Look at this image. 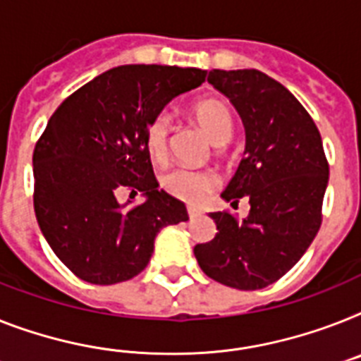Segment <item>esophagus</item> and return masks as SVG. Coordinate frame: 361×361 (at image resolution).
<instances>
[{
  "instance_id": "esophagus-1",
  "label": "esophagus",
  "mask_w": 361,
  "mask_h": 361,
  "mask_svg": "<svg viewBox=\"0 0 361 361\" xmlns=\"http://www.w3.org/2000/svg\"><path fill=\"white\" fill-rule=\"evenodd\" d=\"M201 210H197V208H192V207H190V208H188V216H190V219H195V217H199V216H201Z\"/></svg>"
}]
</instances>
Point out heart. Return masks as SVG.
Segmentation results:
<instances>
[{
    "label": "heart",
    "instance_id": "1",
    "mask_svg": "<svg viewBox=\"0 0 361 361\" xmlns=\"http://www.w3.org/2000/svg\"><path fill=\"white\" fill-rule=\"evenodd\" d=\"M193 116L199 121L201 129L204 130L210 142L216 145L227 144L232 136L231 110L223 105L221 101L207 99L193 106ZM168 140H169V116L159 114L149 121L145 129L144 144L149 157L154 162H164L168 157ZM160 184L169 195L180 199L190 204H199L210 195L216 186V177L210 171H199L190 168H173L168 173H164Z\"/></svg>",
    "mask_w": 361,
    "mask_h": 361
}]
</instances>
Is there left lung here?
<instances>
[{
	"mask_svg": "<svg viewBox=\"0 0 361 361\" xmlns=\"http://www.w3.org/2000/svg\"><path fill=\"white\" fill-rule=\"evenodd\" d=\"M208 82L227 95L245 129V151L221 193L238 207L249 199V216H208L212 241L193 255L214 281L236 290H262L300 260L321 227L329 162L314 120L286 86L258 70H212Z\"/></svg>",
	"mask_w": 361,
	"mask_h": 361,
	"instance_id": "1",
	"label": "left lung"
}]
</instances>
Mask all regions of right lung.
Listing matches in <instances>:
<instances>
[{
	"label": "right lung",
	"instance_id": "obj_1",
	"mask_svg": "<svg viewBox=\"0 0 361 361\" xmlns=\"http://www.w3.org/2000/svg\"><path fill=\"white\" fill-rule=\"evenodd\" d=\"M204 77L199 68H112L49 118L32 153L35 214L53 252L80 281H129L151 260L157 234L188 219L184 202L159 190L144 136L169 101ZM121 189L142 191L145 202L120 203Z\"/></svg>",
	"mask_w": 361,
	"mask_h": 361
}]
</instances>
